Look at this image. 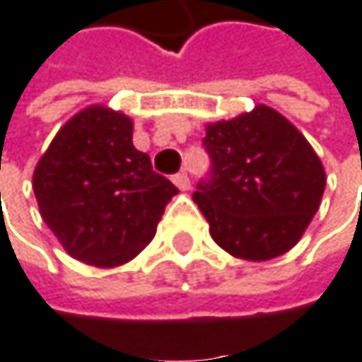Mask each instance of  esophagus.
Listing matches in <instances>:
<instances>
[{
    "mask_svg": "<svg viewBox=\"0 0 362 362\" xmlns=\"http://www.w3.org/2000/svg\"><path fill=\"white\" fill-rule=\"evenodd\" d=\"M173 183L181 189V192H185V189H189V177L185 175V173H179V175H175L173 177Z\"/></svg>",
    "mask_w": 362,
    "mask_h": 362,
    "instance_id": "esophagus-1",
    "label": "esophagus"
}]
</instances>
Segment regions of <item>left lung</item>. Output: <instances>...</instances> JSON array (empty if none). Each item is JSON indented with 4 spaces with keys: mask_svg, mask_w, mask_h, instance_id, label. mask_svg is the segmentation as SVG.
<instances>
[{
    "mask_svg": "<svg viewBox=\"0 0 362 362\" xmlns=\"http://www.w3.org/2000/svg\"><path fill=\"white\" fill-rule=\"evenodd\" d=\"M209 179L194 202L213 241L250 262L292 250L320 206L327 175L303 134L277 110L258 104L230 121L206 125Z\"/></svg>",
    "mask_w": 362,
    "mask_h": 362,
    "instance_id": "left-lung-1",
    "label": "left lung"
}]
</instances>
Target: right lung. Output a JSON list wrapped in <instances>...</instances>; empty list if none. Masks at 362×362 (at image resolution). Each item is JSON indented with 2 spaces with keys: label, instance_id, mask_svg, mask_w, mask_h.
<instances>
[{
  "label": "right lung",
  "instance_id": "right-lung-1",
  "mask_svg": "<svg viewBox=\"0 0 362 362\" xmlns=\"http://www.w3.org/2000/svg\"><path fill=\"white\" fill-rule=\"evenodd\" d=\"M132 129L127 115L89 106L57 132L33 170L42 219L72 258L100 269L136 258L179 194L134 147Z\"/></svg>",
  "mask_w": 362,
  "mask_h": 362
}]
</instances>
